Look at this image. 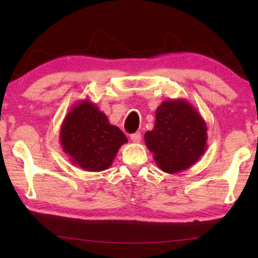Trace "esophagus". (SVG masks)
I'll use <instances>...</instances> for the list:
<instances>
[{"mask_svg":"<svg viewBox=\"0 0 258 258\" xmlns=\"http://www.w3.org/2000/svg\"><path fill=\"white\" fill-rule=\"evenodd\" d=\"M130 137H131V140H132L134 143H139L140 141H141V133H140V132L131 134Z\"/></svg>","mask_w":258,"mask_h":258,"instance_id":"34e87169","label":"esophagus"}]
</instances>
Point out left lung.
Returning a JSON list of instances; mask_svg holds the SVG:
<instances>
[{"label":"left lung","mask_w":258,"mask_h":258,"mask_svg":"<svg viewBox=\"0 0 258 258\" xmlns=\"http://www.w3.org/2000/svg\"><path fill=\"white\" fill-rule=\"evenodd\" d=\"M145 141L161 171H185L207 149L206 121L186 100H166L157 108L154 128L146 132Z\"/></svg>","instance_id":"1"}]
</instances>
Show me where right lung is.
Wrapping results in <instances>:
<instances>
[{"instance_id":"1","label":"right lung","mask_w":258,"mask_h":258,"mask_svg":"<svg viewBox=\"0 0 258 258\" xmlns=\"http://www.w3.org/2000/svg\"><path fill=\"white\" fill-rule=\"evenodd\" d=\"M59 137L71 163L87 172L108 169L119 148L127 142L125 134L109 123L97 104L86 99L76 102L68 111Z\"/></svg>"}]
</instances>
